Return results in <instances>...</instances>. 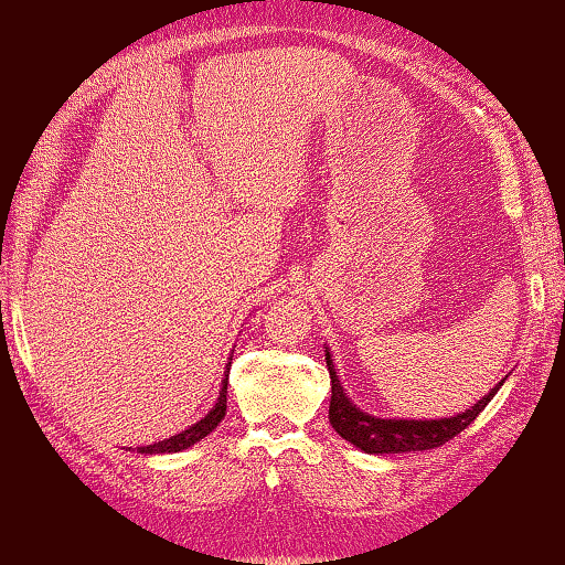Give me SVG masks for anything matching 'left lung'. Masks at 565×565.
Returning <instances> with one entry per match:
<instances>
[{"mask_svg":"<svg viewBox=\"0 0 565 565\" xmlns=\"http://www.w3.org/2000/svg\"><path fill=\"white\" fill-rule=\"evenodd\" d=\"M327 366L331 377V402H329V423L344 437L347 443H352L360 450L370 455H384V452H409V450H433L440 447L447 440H452L455 435H460L472 419H476L488 402L495 397L500 390L498 382L486 397L478 399L476 407L465 409L462 415L443 417V419H382L372 417L362 412L352 399L347 397V392L339 382L334 372V362L327 349Z\"/></svg>","mask_w":565,"mask_h":565,"instance_id":"8db88e82","label":"left lung"}]
</instances>
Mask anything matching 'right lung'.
Here are the masks:
<instances>
[{"instance_id": "add662e5", "label": "right lung", "mask_w": 565, "mask_h": 565, "mask_svg": "<svg viewBox=\"0 0 565 565\" xmlns=\"http://www.w3.org/2000/svg\"><path fill=\"white\" fill-rule=\"evenodd\" d=\"M226 395H228V374H223V382H221V392H218V399L213 409L205 415L199 423L191 425L183 433H178L173 437H168V440H160L156 445H148V447H138V452H146V455H163V452H181L188 450V447L201 443L205 435H211L213 429L218 427V423L223 417H226Z\"/></svg>"}]
</instances>
